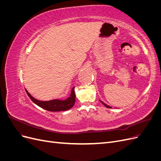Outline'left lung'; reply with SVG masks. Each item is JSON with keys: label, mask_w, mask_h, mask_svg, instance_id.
I'll return each mask as SVG.
<instances>
[{"label": "left lung", "mask_w": 161, "mask_h": 161, "mask_svg": "<svg viewBox=\"0 0 161 161\" xmlns=\"http://www.w3.org/2000/svg\"><path fill=\"white\" fill-rule=\"evenodd\" d=\"M99 101H100L101 102V103H103V105H105V106L106 107V108H112L111 106H109V105H107V104H105V103H103V101H101V100H99Z\"/></svg>", "instance_id": "left-lung-1"}]
</instances>
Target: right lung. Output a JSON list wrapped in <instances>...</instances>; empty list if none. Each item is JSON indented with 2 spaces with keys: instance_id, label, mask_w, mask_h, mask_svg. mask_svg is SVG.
Instances as JSON below:
<instances>
[{
  "instance_id": "obj_1",
  "label": "right lung",
  "mask_w": 161,
  "mask_h": 161,
  "mask_svg": "<svg viewBox=\"0 0 161 161\" xmlns=\"http://www.w3.org/2000/svg\"><path fill=\"white\" fill-rule=\"evenodd\" d=\"M26 92L31 100L40 108L49 111H66L72 108L75 103L76 95L75 92V86L72 87L70 96L65 100L53 99L50 101H40L34 98L26 89Z\"/></svg>"
}]
</instances>
